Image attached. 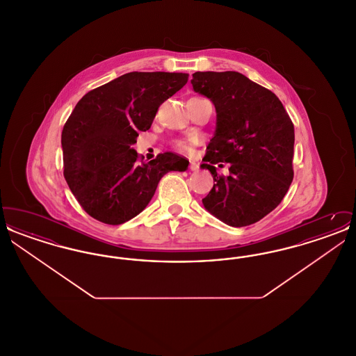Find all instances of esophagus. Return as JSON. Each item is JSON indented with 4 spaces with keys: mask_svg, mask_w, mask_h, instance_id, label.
Masks as SVG:
<instances>
[{
    "mask_svg": "<svg viewBox=\"0 0 356 356\" xmlns=\"http://www.w3.org/2000/svg\"><path fill=\"white\" fill-rule=\"evenodd\" d=\"M189 170H199V164H197V163H195V161H191V164H189Z\"/></svg>",
    "mask_w": 356,
    "mask_h": 356,
    "instance_id": "obj_1",
    "label": "esophagus"
}]
</instances>
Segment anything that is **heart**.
<instances>
[{
  "label": "heart",
  "mask_w": 356,
  "mask_h": 356,
  "mask_svg": "<svg viewBox=\"0 0 356 356\" xmlns=\"http://www.w3.org/2000/svg\"><path fill=\"white\" fill-rule=\"evenodd\" d=\"M195 144H196V138H195V137L186 138V140H176V141L173 143L175 148L179 149V151H181V152H192Z\"/></svg>",
  "instance_id": "b5f03b06"
}]
</instances>
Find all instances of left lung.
Wrapping results in <instances>:
<instances>
[{
  "mask_svg": "<svg viewBox=\"0 0 356 356\" xmlns=\"http://www.w3.org/2000/svg\"><path fill=\"white\" fill-rule=\"evenodd\" d=\"M193 90L216 109V131L203 170L215 180L205 209L231 227H245L273 211L293 179L295 131L275 93L238 72H196ZM230 163L228 177L214 165Z\"/></svg>",
  "mask_w": 356,
  "mask_h": 356,
  "instance_id": "1",
  "label": "left lung"
}]
</instances>
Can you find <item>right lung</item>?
<instances>
[{
  "label": "right lung",
  "mask_w": 356,
  "mask_h": 356,
  "mask_svg": "<svg viewBox=\"0 0 356 356\" xmlns=\"http://www.w3.org/2000/svg\"><path fill=\"white\" fill-rule=\"evenodd\" d=\"M186 81V73L131 72L77 102L61 135L64 177L89 216L111 225L131 220L151 202L165 173L188 168L189 161L176 153L143 163L132 148L138 132L151 128L159 106Z\"/></svg>",
  "instance_id": "right-lung-1"
}]
</instances>
